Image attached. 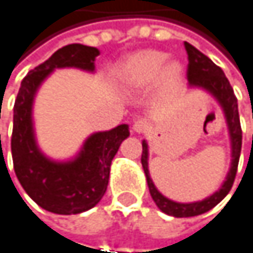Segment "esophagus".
<instances>
[{"instance_id": "34e87169", "label": "esophagus", "mask_w": 253, "mask_h": 253, "mask_svg": "<svg viewBox=\"0 0 253 253\" xmlns=\"http://www.w3.org/2000/svg\"><path fill=\"white\" fill-rule=\"evenodd\" d=\"M148 126H150L148 121H147L145 118H141V120H136V121L133 123V130H135L136 133H142V132L147 130Z\"/></svg>"}]
</instances>
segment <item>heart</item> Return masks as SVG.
Wrapping results in <instances>:
<instances>
[{
  "label": "heart",
  "mask_w": 253,
  "mask_h": 253,
  "mask_svg": "<svg viewBox=\"0 0 253 253\" xmlns=\"http://www.w3.org/2000/svg\"><path fill=\"white\" fill-rule=\"evenodd\" d=\"M168 61V53L144 49L126 57L117 67L115 76L120 85L129 91H142L150 88L156 80L160 91L174 88L181 79V67Z\"/></svg>",
  "instance_id": "obj_1"
}]
</instances>
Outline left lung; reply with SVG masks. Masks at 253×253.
Returning a JSON list of instances; mask_svg holds the SVG:
<instances>
[{
  "label": "left lung",
  "mask_w": 253,
  "mask_h": 253,
  "mask_svg": "<svg viewBox=\"0 0 253 253\" xmlns=\"http://www.w3.org/2000/svg\"><path fill=\"white\" fill-rule=\"evenodd\" d=\"M184 47L187 50V58H189L187 73H186L189 84L209 89V91L220 102V105L225 111L229 133H231V142H232V164H231V169L228 172V177H226L223 186L216 193H213L210 198H206V200H203L200 203L178 204V203L169 201L164 195H160L157 192V189L154 187V184L150 178V174H148V147H147V142L144 141L141 164H142V168H144V172L147 177L151 198L162 211L169 216H175V217H192V216L203 214V213L211 210L214 206H217L229 193V190L234 184V180H236L240 151H242V138H243L240 117H239L237 97L234 94V89H232L228 78L225 76V73L222 72V69L219 66H216L209 57H206L204 53L198 50L195 46L184 42Z\"/></svg>",
  "instance_id": "1"
}]
</instances>
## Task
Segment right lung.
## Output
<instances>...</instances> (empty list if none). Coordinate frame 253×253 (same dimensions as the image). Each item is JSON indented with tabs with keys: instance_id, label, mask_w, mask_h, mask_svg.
Segmentation results:
<instances>
[{
	"instance_id": "right-lung-1",
	"label": "right lung",
	"mask_w": 253,
	"mask_h": 253,
	"mask_svg": "<svg viewBox=\"0 0 253 253\" xmlns=\"http://www.w3.org/2000/svg\"><path fill=\"white\" fill-rule=\"evenodd\" d=\"M99 50L79 43L58 49L24 78L13 109L11 157L16 177L24 190L44 210L57 214H78L93 209L106 192L111 162L129 136L127 124L89 136L79 157L69 164L47 160L37 148L31 106L40 82L55 67L94 70Z\"/></svg>"
}]
</instances>
